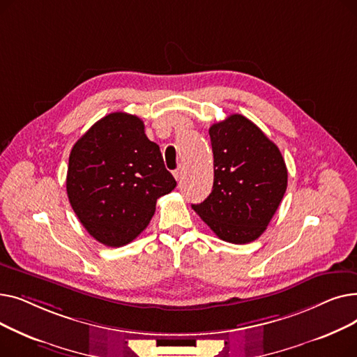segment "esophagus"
<instances>
[{
	"label": "esophagus",
	"mask_w": 357,
	"mask_h": 357,
	"mask_svg": "<svg viewBox=\"0 0 357 357\" xmlns=\"http://www.w3.org/2000/svg\"><path fill=\"white\" fill-rule=\"evenodd\" d=\"M174 176H175V179L176 181H181L182 179V176H183V167L182 166H179L176 171H174Z\"/></svg>",
	"instance_id": "esophagus-1"
}]
</instances>
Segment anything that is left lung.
Instances as JSON below:
<instances>
[{
    "label": "left lung",
    "mask_w": 357,
    "mask_h": 357,
    "mask_svg": "<svg viewBox=\"0 0 357 357\" xmlns=\"http://www.w3.org/2000/svg\"><path fill=\"white\" fill-rule=\"evenodd\" d=\"M208 133L213 191L192 208L221 240L246 245L266 230L284 198L285 160L264 131L241 114L213 124Z\"/></svg>",
    "instance_id": "1"
}]
</instances>
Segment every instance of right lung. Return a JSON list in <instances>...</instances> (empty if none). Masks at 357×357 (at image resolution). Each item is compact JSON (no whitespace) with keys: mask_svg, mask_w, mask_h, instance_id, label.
I'll return each mask as SVG.
<instances>
[{"mask_svg":"<svg viewBox=\"0 0 357 357\" xmlns=\"http://www.w3.org/2000/svg\"><path fill=\"white\" fill-rule=\"evenodd\" d=\"M176 181L144 124L127 112H111L73 144L66 192L85 230L100 243L120 248L152 220L156 201Z\"/></svg>","mask_w":357,"mask_h":357,"instance_id":"right-lung-1","label":"right lung"}]
</instances>
